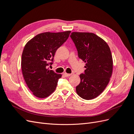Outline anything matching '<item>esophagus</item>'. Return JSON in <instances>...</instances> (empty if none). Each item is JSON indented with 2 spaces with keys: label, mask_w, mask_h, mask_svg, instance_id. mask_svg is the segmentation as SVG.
<instances>
[{
  "label": "esophagus",
  "mask_w": 134,
  "mask_h": 134,
  "mask_svg": "<svg viewBox=\"0 0 134 134\" xmlns=\"http://www.w3.org/2000/svg\"><path fill=\"white\" fill-rule=\"evenodd\" d=\"M71 75V74H68V73H66V72H65V73L64 74V75L65 77H69V76H70Z\"/></svg>",
  "instance_id": "esophagus-1"
}]
</instances>
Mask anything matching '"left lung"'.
I'll list each match as a JSON object with an SVG mask.
<instances>
[{"label":"left lung","instance_id":"1","mask_svg":"<svg viewBox=\"0 0 134 134\" xmlns=\"http://www.w3.org/2000/svg\"><path fill=\"white\" fill-rule=\"evenodd\" d=\"M70 37L78 57L86 63V69L80 75L76 92L86 100L96 98L108 85L112 73L113 60L107 43L99 36L89 32H72Z\"/></svg>","mask_w":134,"mask_h":134}]
</instances>
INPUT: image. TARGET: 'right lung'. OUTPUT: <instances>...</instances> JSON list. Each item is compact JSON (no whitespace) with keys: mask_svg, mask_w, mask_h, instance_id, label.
Listing matches in <instances>:
<instances>
[{"mask_svg":"<svg viewBox=\"0 0 134 134\" xmlns=\"http://www.w3.org/2000/svg\"><path fill=\"white\" fill-rule=\"evenodd\" d=\"M70 32L40 34L24 47L21 60L23 76L28 88L38 98H46L55 90L62 74L48 66L53 63L56 50L66 41Z\"/></svg>","mask_w":134,"mask_h":134,"instance_id":"right-lung-1","label":"right lung"}]
</instances>
